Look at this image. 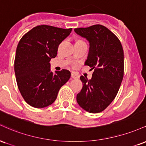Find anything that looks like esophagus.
I'll return each mask as SVG.
<instances>
[{
    "label": "esophagus",
    "mask_w": 146,
    "mask_h": 146,
    "mask_svg": "<svg viewBox=\"0 0 146 146\" xmlns=\"http://www.w3.org/2000/svg\"><path fill=\"white\" fill-rule=\"evenodd\" d=\"M71 78L73 79H77L78 78V75L77 74H75V73H71Z\"/></svg>",
    "instance_id": "esophagus-1"
}]
</instances>
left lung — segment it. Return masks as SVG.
I'll return each instance as SVG.
<instances>
[{"label":"left lung","mask_w":146,"mask_h":146,"mask_svg":"<svg viewBox=\"0 0 146 146\" xmlns=\"http://www.w3.org/2000/svg\"><path fill=\"white\" fill-rule=\"evenodd\" d=\"M74 31L89 42L84 64L94 69L90 80L80 77L83 87L77 95V102L87 112L100 113L113 101L121 86L124 71L122 45L118 38L103 25L76 28Z\"/></svg>","instance_id":"obj_1"}]
</instances>
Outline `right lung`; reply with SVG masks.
<instances>
[{"mask_svg":"<svg viewBox=\"0 0 146 146\" xmlns=\"http://www.w3.org/2000/svg\"><path fill=\"white\" fill-rule=\"evenodd\" d=\"M72 31L39 25L28 31L18 42L14 71L18 89L25 102L34 108L52 104L71 73L66 69L51 71L50 60L56 58L58 46Z\"/></svg>","mask_w":146,"mask_h":146,"instance_id":"1","label":"right lung"}]
</instances>
